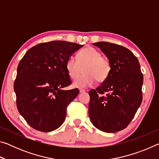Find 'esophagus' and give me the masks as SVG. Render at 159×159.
Returning a JSON list of instances; mask_svg holds the SVG:
<instances>
[{"label": "esophagus", "mask_w": 159, "mask_h": 159, "mask_svg": "<svg viewBox=\"0 0 159 159\" xmlns=\"http://www.w3.org/2000/svg\"><path fill=\"white\" fill-rule=\"evenodd\" d=\"M79 92H80V93H83L85 92V90L82 89V88H80V89H79Z\"/></svg>", "instance_id": "esophagus-1"}]
</instances>
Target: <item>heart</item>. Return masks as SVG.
Returning <instances> with one entry per match:
<instances>
[{"mask_svg":"<svg viewBox=\"0 0 159 159\" xmlns=\"http://www.w3.org/2000/svg\"><path fill=\"white\" fill-rule=\"evenodd\" d=\"M84 74L76 80L74 86L87 88L93 85L95 80L99 83L104 82L109 77L111 65L108 58L93 47H86L77 54V60L73 57L68 58L66 69L70 79L75 80L82 74Z\"/></svg>","mask_w":159,"mask_h":159,"instance_id":"1","label":"heart"}]
</instances>
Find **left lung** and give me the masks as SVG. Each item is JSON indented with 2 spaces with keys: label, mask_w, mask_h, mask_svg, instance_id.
I'll return each mask as SVG.
<instances>
[{
  "label": "left lung",
  "mask_w": 159,
  "mask_h": 159,
  "mask_svg": "<svg viewBox=\"0 0 159 159\" xmlns=\"http://www.w3.org/2000/svg\"><path fill=\"white\" fill-rule=\"evenodd\" d=\"M110 61L109 77L90 90L89 116L93 125L105 133L125 129L133 120L142 101V74L133 53L121 45L108 42L93 43Z\"/></svg>",
  "instance_id": "left-lung-1"
}]
</instances>
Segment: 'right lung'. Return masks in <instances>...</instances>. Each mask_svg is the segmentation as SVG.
<instances>
[{
  "instance_id": "obj_1",
  "label": "right lung",
  "mask_w": 159,
  "mask_h": 159,
  "mask_svg": "<svg viewBox=\"0 0 159 159\" xmlns=\"http://www.w3.org/2000/svg\"><path fill=\"white\" fill-rule=\"evenodd\" d=\"M82 46L64 41L42 43L30 48L20 60L14 82L16 103L35 130L50 132L64 121L67 107L79 93L78 88L62 90L71 84L66 62Z\"/></svg>"
}]
</instances>
